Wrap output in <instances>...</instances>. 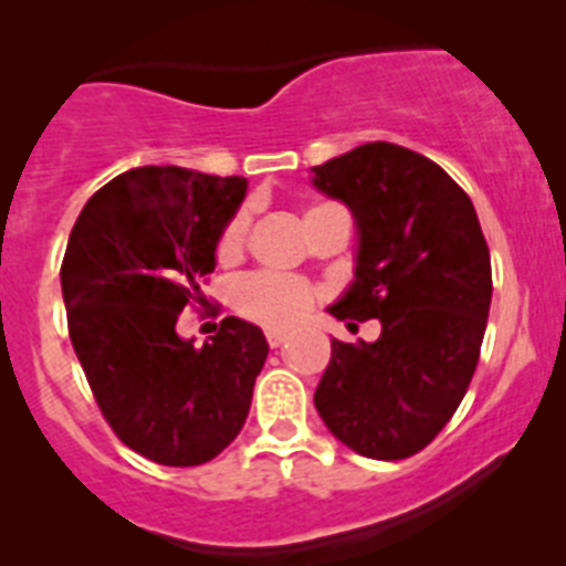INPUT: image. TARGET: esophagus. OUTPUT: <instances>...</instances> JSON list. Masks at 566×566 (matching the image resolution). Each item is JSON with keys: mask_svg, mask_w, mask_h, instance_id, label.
Masks as SVG:
<instances>
[{"mask_svg": "<svg viewBox=\"0 0 566 566\" xmlns=\"http://www.w3.org/2000/svg\"><path fill=\"white\" fill-rule=\"evenodd\" d=\"M266 343L272 345V348H280V345L286 343V332H280V328H269V332H266Z\"/></svg>", "mask_w": 566, "mask_h": 566, "instance_id": "esophagus-1", "label": "esophagus"}]
</instances>
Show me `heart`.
Returning a JSON list of instances; mask_svg holds the SVG:
<instances>
[{"label":"heart","mask_w":566,"mask_h":566,"mask_svg":"<svg viewBox=\"0 0 566 566\" xmlns=\"http://www.w3.org/2000/svg\"><path fill=\"white\" fill-rule=\"evenodd\" d=\"M317 209V207H314ZM312 212V209H308ZM249 229V214L238 212L232 221L223 227L218 238V254L221 258H234L243 249ZM314 292L294 277H277V274H249L238 280L232 292V303L238 314L247 319H254L260 326H292L312 306Z\"/></svg>","instance_id":"obj_1"}]
</instances>
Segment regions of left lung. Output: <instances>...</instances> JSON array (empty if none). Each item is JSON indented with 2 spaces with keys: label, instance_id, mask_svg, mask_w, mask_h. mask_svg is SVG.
Instances as JSON below:
<instances>
[{
  "label": "left lung",
  "instance_id": "left-lung-1",
  "mask_svg": "<svg viewBox=\"0 0 566 566\" xmlns=\"http://www.w3.org/2000/svg\"><path fill=\"white\" fill-rule=\"evenodd\" d=\"M314 187L359 232L354 283L328 312L382 326L377 343L332 339L314 405L359 457L408 459L451 422L482 352L493 277L476 209L439 164L388 142L314 167Z\"/></svg>",
  "mask_w": 566,
  "mask_h": 566
}]
</instances>
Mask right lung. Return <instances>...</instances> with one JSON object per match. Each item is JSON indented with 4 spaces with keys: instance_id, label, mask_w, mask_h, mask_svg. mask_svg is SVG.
<instances>
[{
    "instance_id": "obj_1",
    "label": "right lung",
    "mask_w": 566,
    "mask_h": 566,
    "mask_svg": "<svg viewBox=\"0 0 566 566\" xmlns=\"http://www.w3.org/2000/svg\"><path fill=\"white\" fill-rule=\"evenodd\" d=\"M247 195V178L138 167L78 214L62 260L67 332L104 419L135 453L167 468L214 459L240 433L269 343L227 317L195 348L175 332Z\"/></svg>"
}]
</instances>
